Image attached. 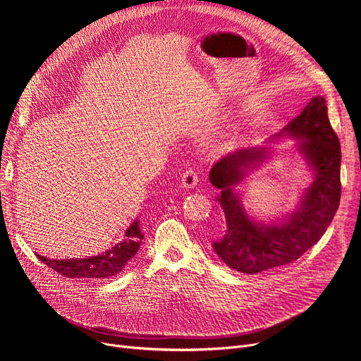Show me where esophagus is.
Wrapping results in <instances>:
<instances>
[{
  "label": "esophagus",
  "instance_id": "1",
  "mask_svg": "<svg viewBox=\"0 0 361 361\" xmlns=\"http://www.w3.org/2000/svg\"><path fill=\"white\" fill-rule=\"evenodd\" d=\"M181 184H183V187H185V188H194V187L198 184L197 171H194L192 169L184 171V173H183V177H181Z\"/></svg>",
  "mask_w": 361,
  "mask_h": 361
}]
</instances>
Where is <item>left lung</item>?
<instances>
[{
	"label": "left lung",
	"mask_w": 361,
	"mask_h": 361,
	"mask_svg": "<svg viewBox=\"0 0 361 361\" xmlns=\"http://www.w3.org/2000/svg\"><path fill=\"white\" fill-rule=\"evenodd\" d=\"M291 137L295 148L313 171V183L304 188L297 209L283 219L263 223L250 217L235 188L243 178L270 159V149L254 147L235 149L210 171V183L226 217V233L213 243L220 259L233 270L255 274L295 262L313 247L338 209L341 184L340 141L334 133L326 99L314 97L300 116L270 140Z\"/></svg>",
	"instance_id": "obj_1"
}]
</instances>
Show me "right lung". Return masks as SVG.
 <instances>
[{
	"label": "right lung",
	"mask_w": 361,
	"mask_h": 361,
	"mask_svg": "<svg viewBox=\"0 0 361 361\" xmlns=\"http://www.w3.org/2000/svg\"><path fill=\"white\" fill-rule=\"evenodd\" d=\"M142 238L144 233L140 227V220L135 219L126 230V238L102 254L70 260H51L38 254V259L48 267L70 279L104 280L120 274L128 266L137 254Z\"/></svg>",
	"instance_id": "right-lung-1"
}]
</instances>
